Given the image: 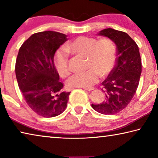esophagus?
<instances>
[{"instance_id":"1","label":"esophagus","mask_w":158,"mask_h":158,"mask_svg":"<svg viewBox=\"0 0 158 158\" xmlns=\"http://www.w3.org/2000/svg\"><path fill=\"white\" fill-rule=\"evenodd\" d=\"M83 89H84L85 90H88V91H90V90H94V88H83Z\"/></svg>"}]
</instances>
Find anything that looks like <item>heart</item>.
Instances as JSON below:
<instances>
[{
	"mask_svg": "<svg viewBox=\"0 0 158 158\" xmlns=\"http://www.w3.org/2000/svg\"><path fill=\"white\" fill-rule=\"evenodd\" d=\"M64 49L56 53L54 61L60 77H65L69 73L65 51L86 57V68H89L84 73L74 74L68 80L67 85L69 89L93 86L98 81L99 74L104 77L110 74L116 61V47L109 39L97 41L93 37L80 36L67 44Z\"/></svg>",
	"mask_w": 158,
	"mask_h": 158,
	"instance_id": "b5f03b06",
	"label": "heart"
}]
</instances>
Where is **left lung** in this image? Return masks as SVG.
<instances>
[{
	"mask_svg": "<svg viewBox=\"0 0 158 158\" xmlns=\"http://www.w3.org/2000/svg\"><path fill=\"white\" fill-rule=\"evenodd\" d=\"M98 35L108 37L116 44L117 58L114 68L102 83L105 100L91 106L99 113L113 115L126 107L137 91L141 73L139 50L136 42L124 32L106 28Z\"/></svg>",
	"mask_w": 158,
	"mask_h": 158,
	"instance_id": "1",
	"label": "left lung"
}]
</instances>
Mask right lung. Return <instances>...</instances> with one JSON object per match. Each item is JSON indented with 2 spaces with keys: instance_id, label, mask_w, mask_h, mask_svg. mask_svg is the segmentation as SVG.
<instances>
[{
  "instance_id": "1",
  "label": "right lung",
  "mask_w": 158,
  "mask_h": 158,
  "mask_svg": "<svg viewBox=\"0 0 158 158\" xmlns=\"http://www.w3.org/2000/svg\"><path fill=\"white\" fill-rule=\"evenodd\" d=\"M67 35L55 31L35 33L23 42L17 55L15 73L27 105L37 114L50 118L65 111L70 92L63 84L54 64L56 50Z\"/></svg>"
}]
</instances>
